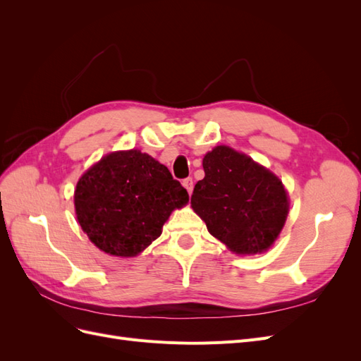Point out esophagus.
I'll return each instance as SVG.
<instances>
[{
	"instance_id": "obj_1",
	"label": "esophagus",
	"mask_w": 361,
	"mask_h": 361,
	"mask_svg": "<svg viewBox=\"0 0 361 361\" xmlns=\"http://www.w3.org/2000/svg\"><path fill=\"white\" fill-rule=\"evenodd\" d=\"M183 187L187 188V191H188V194H191L192 192V188H194V182H192V178H187V179H183Z\"/></svg>"
}]
</instances>
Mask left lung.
<instances>
[{"instance_id": "8db88e82", "label": "left lung", "mask_w": 361, "mask_h": 361, "mask_svg": "<svg viewBox=\"0 0 361 361\" xmlns=\"http://www.w3.org/2000/svg\"><path fill=\"white\" fill-rule=\"evenodd\" d=\"M204 178L191 206L207 231L236 255L268 250L286 221L289 202L281 180L250 157L216 146L203 158Z\"/></svg>"}]
</instances>
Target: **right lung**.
I'll list each match as a JSON object with an SVG mask.
<instances>
[{
    "label": "right lung",
    "mask_w": 361,
    "mask_h": 361,
    "mask_svg": "<svg viewBox=\"0 0 361 361\" xmlns=\"http://www.w3.org/2000/svg\"><path fill=\"white\" fill-rule=\"evenodd\" d=\"M188 192L147 154L128 150L102 158L76 183L75 211L90 241L113 256L141 253L161 235Z\"/></svg>",
    "instance_id": "obj_1"
}]
</instances>
